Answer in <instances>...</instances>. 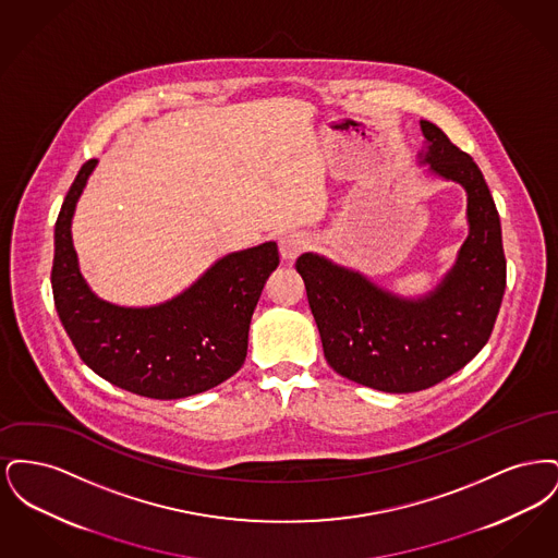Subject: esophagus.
<instances>
[{
    "instance_id": "esophagus-1",
    "label": "esophagus",
    "mask_w": 558,
    "mask_h": 558,
    "mask_svg": "<svg viewBox=\"0 0 558 558\" xmlns=\"http://www.w3.org/2000/svg\"><path fill=\"white\" fill-rule=\"evenodd\" d=\"M305 246H307V240H305L303 234H299V232L284 234L280 239V257H282V262L292 264L305 251Z\"/></svg>"
}]
</instances>
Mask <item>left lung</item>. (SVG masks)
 <instances>
[{
    "label": "left lung",
    "mask_w": 558,
    "mask_h": 558,
    "mask_svg": "<svg viewBox=\"0 0 558 558\" xmlns=\"http://www.w3.org/2000/svg\"><path fill=\"white\" fill-rule=\"evenodd\" d=\"M421 130L418 162L466 192L469 236L439 284L401 296L318 253L296 259L326 362L385 393L423 391L464 368L487 343L506 289L500 215L477 162L435 123Z\"/></svg>",
    "instance_id": "8db88e82"
}]
</instances>
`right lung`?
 I'll use <instances>...</instances> for the list:
<instances>
[{
	"mask_svg": "<svg viewBox=\"0 0 558 558\" xmlns=\"http://www.w3.org/2000/svg\"><path fill=\"white\" fill-rule=\"evenodd\" d=\"M98 159L87 160L53 230L56 312L81 360L135 396L182 399L209 391L240 371L248 326L278 244L264 242L219 257L186 291L148 307L117 305L89 289L73 244V215Z\"/></svg>",
	"mask_w": 558,
	"mask_h": 558,
	"instance_id": "obj_1",
	"label": "right lung"
}]
</instances>
